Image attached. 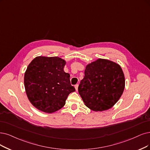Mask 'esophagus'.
<instances>
[{"label": "esophagus", "mask_w": 150, "mask_h": 150, "mask_svg": "<svg viewBox=\"0 0 150 150\" xmlns=\"http://www.w3.org/2000/svg\"><path fill=\"white\" fill-rule=\"evenodd\" d=\"M75 90L76 91H78V88H79V84H77L75 86Z\"/></svg>", "instance_id": "34e87169"}]
</instances>
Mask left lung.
<instances>
[{"instance_id": "8db88e82", "label": "left lung", "mask_w": 150, "mask_h": 150, "mask_svg": "<svg viewBox=\"0 0 150 150\" xmlns=\"http://www.w3.org/2000/svg\"><path fill=\"white\" fill-rule=\"evenodd\" d=\"M124 87L125 77L120 66L99 59L86 67L78 90L88 108L94 111H103L118 101Z\"/></svg>"}]
</instances>
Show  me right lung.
Segmentation results:
<instances>
[{
    "label": "right lung",
    "mask_w": 150,
    "mask_h": 150,
    "mask_svg": "<svg viewBox=\"0 0 150 150\" xmlns=\"http://www.w3.org/2000/svg\"><path fill=\"white\" fill-rule=\"evenodd\" d=\"M65 61L57 57H37L28 66L24 76L25 88L31 103L44 112L62 108L70 93L75 91L65 73Z\"/></svg>",
    "instance_id": "1"
}]
</instances>
